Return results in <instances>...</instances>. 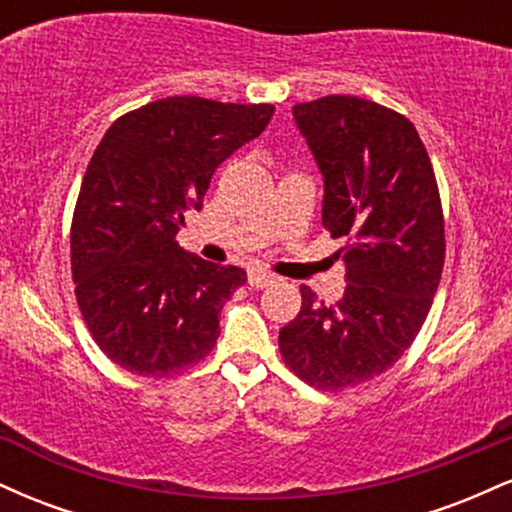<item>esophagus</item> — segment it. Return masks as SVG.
Segmentation results:
<instances>
[{"instance_id":"obj_1","label":"esophagus","mask_w":512,"mask_h":512,"mask_svg":"<svg viewBox=\"0 0 512 512\" xmlns=\"http://www.w3.org/2000/svg\"><path fill=\"white\" fill-rule=\"evenodd\" d=\"M276 281V274L267 272V269L262 267H252L248 272V284L252 289H264V286H272Z\"/></svg>"}]
</instances>
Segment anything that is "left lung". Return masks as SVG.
<instances>
[{
    "instance_id": "8db88e82",
    "label": "left lung",
    "mask_w": 512,
    "mask_h": 512,
    "mask_svg": "<svg viewBox=\"0 0 512 512\" xmlns=\"http://www.w3.org/2000/svg\"><path fill=\"white\" fill-rule=\"evenodd\" d=\"M325 175L322 226L342 238L346 289L325 303L301 286V310L279 332L284 363L325 392L383 375L424 327L445 262L433 163L397 110L356 96L293 105Z\"/></svg>"
}]
</instances>
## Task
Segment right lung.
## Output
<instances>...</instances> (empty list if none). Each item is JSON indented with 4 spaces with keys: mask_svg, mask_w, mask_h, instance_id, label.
Listing matches in <instances>:
<instances>
[{
    "mask_svg": "<svg viewBox=\"0 0 512 512\" xmlns=\"http://www.w3.org/2000/svg\"><path fill=\"white\" fill-rule=\"evenodd\" d=\"M269 103L173 96L125 113L88 161L72 216L74 293L88 332L120 368L168 378L207 358L219 310L245 269L178 245L214 170L260 137Z\"/></svg>",
    "mask_w": 512,
    "mask_h": 512,
    "instance_id": "add662e5",
    "label": "right lung"
}]
</instances>
